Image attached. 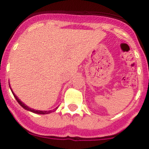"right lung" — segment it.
<instances>
[{
	"instance_id": "add662e5",
	"label": "right lung",
	"mask_w": 149,
	"mask_h": 149,
	"mask_svg": "<svg viewBox=\"0 0 149 149\" xmlns=\"http://www.w3.org/2000/svg\"><path fill=\"white\" fill-rule=\"evenodd\" d=\"M9 86H10V85H9ZM10 90H11L12 93H13V96H14L15 99H16V101L18 102V103H19V104H20L21 106H22V107L24 108V109H26V110H28V111H30V112H34V113H36V114H40V115H45V114H49V113H51V112H52V110H49V111H42V110H36V109H31V108L29 107L28 106H26V104H24L23 102H22L21 101V100H19V99L17 97H16V94H15L14 93H13V91H12V89H11V88H10ZM57 108H58V107H56V108H55V109H56Z\"/></svg>"
}]
</instances>
